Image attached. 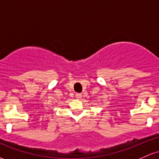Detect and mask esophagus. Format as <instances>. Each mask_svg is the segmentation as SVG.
<instances>
[{
	"instance_id": "34e87169",
	"label": "esophagus",
	"mask_w": 159,
	"mask_h": 159,
	"mask_svg": "<svg viewBox=\"0 0 159 159\" xmlns=\"http://www.w3.org/2000/svg\"><path fill=\"white\" fill-rule=\"evenodd\" d=\"M76 98L81 99V93H77L76 94Z\"/></svg>"
}]
</instances>
